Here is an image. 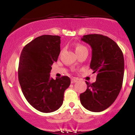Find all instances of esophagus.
Listing matches in <instances>:
<instances>
[{"mask_svg": "<svg viewBox=\"0 0 135 135\" xmlns=\"http://www.w3.org/2000/svg\"><path fill=\"white\" fill-rule=\"evenodd\" d=\"M78 82V79H77V78H72L71 79V83L72 84L75 83V82Z\"/></svg>", "mask_w": 135, "mask_h": 135, "instance_id": "1", "label": "esophagus"}]
</instances>
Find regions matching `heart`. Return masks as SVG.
Returning <instances> with one entry per match:
<instances>
[{"label": "heart", "instance_id": "heart-1", "mask_svg": "<svg viewBox=\"0 0 135 135\" xmlns=\"http://www.w3.org/2000/svg\"><path fill=\"white\" fill-rule=\"evenodd\" d=\"M86 49L85 47H84L83 45H77L75 47V51L76 53H77V52L80 51H82L83 50V49Z\"/></svg>", "mask_w": 135, "mask_h": 135}]
</instances>
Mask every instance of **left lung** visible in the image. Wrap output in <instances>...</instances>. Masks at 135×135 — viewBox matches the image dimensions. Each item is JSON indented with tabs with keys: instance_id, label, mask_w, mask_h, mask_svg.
Masks as SVG:
<instances>
[{
	"instance_id": "8db88e82",
	"label": "left lung",
	"mask_w": 135,
	"mask_h": 135,
	"mask_svg": "<svg viewBox=\"0 0 135 135\" xmlns=\"http://www.w3.org/2000/svg\"><path fill=\"white\" fill-rule=\"evenodd\" d=\"M81 40L91 47L90 67L93 73H98L95 82L86 81L87 89L80 95L81 104L90 112H102L114 102L121 91L124 76L123 54L113 40L103 35H86Z\"/></svg>"
}]
</instances>
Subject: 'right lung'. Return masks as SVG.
<instances>
[{"mask_svg": "<svg viewBox=\"0 0 135 135\" xmlns=\"http://www.w3.org/2000/svg\"><path fill=\"white\" fill-rule=\"evenodd\" d=\"M60 36H40L23 47L20 57L18 80L23 95L43 113L53 112L62 105L64 92L70 84L69 77L54 80L49 74L60 54Z\"/></svg>", "mask_w": 135, "mask_h": 135, "instance_id": "obj_1", "label": "right lung"}]
</instances>
